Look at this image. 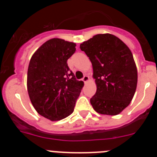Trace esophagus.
Here are the masks:
<instances>
[{
	"label": "esophagus",
	"instance_id": "1",
	"mask_svg": "<svg viewBox=\"0 0 157 157\" xmlns=\"http://www.w3.org/2000/svg\"><path fill=\"white\" fill-rule=\"evenodd\" d=\"M82 80H83V82H84L86 83L87 82H88L89 80H90V77H89L88 75H85V76H84V77H83Z\"/></svg>",
	"mask_w": 157,
	"mask_h": 157
}]
</instances>
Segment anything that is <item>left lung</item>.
I'll return each mask as SVG.
<instances>
[{
    "label": "left lung",
    "instance_id": "obj_1",
    "mask_svg": "<svg viewBox=\"0 0 157 157\" xmlns=\"http://www.w3.org/2000/svg\"><path fill=\"white\" fill-rule=\"evenodd\" d=\"M92 63L97 91L90 99L99 114L116 116L132 101L138 71L132 52L125 43L111 34H101L80 45Z\"/></svg>",
    "mask_w": 157,
    "mask_h": 157
}]
</instances>
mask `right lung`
Returning <instances> with one entry per match:
<instances>
[{"mask_svg": "<svg viewBox=\"0 0 157 157\" xmlns=\"http://www.w3.org/2000/svg\"><path fill=\"white\" fill-rule=\"evenodd\" d=\"M76 44L60 38L45 41L33 54L27 71V91L38 114L51 121L63 120L74 112L84 86L67 66Z\"/></svg>", "mask_w": 157, "mask_h": 157, "instance_id": "1", "label": "right lung"}]
</instances>
